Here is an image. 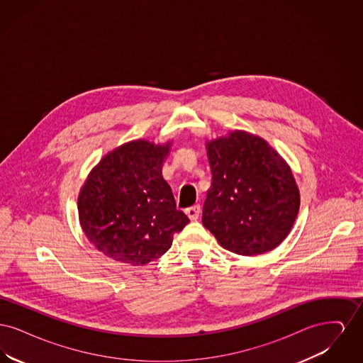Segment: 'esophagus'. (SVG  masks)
Instances as JSON below:
<instances>
[{
	"label": "esophagus",
	"mask_w": 363,
	"mask_h": 363,
	"mask_svg": "<svg viewBox=\"0 0 363 363\" xmlns=\"http://www.w3.org/2000/svg\"><path fill=\"white\" fill-rule=\"evenodd\" d=\"M186 215L189 216L190 220H197L199 219V216H200V212H201V208L199 204H196V206H191V207L186 208Z\"/></svg>",
	"instance_id": "esophagus-1"
}]
</instances>
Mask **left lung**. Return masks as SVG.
Masks as SVG:
<instances>
[{
	"label": "left lung",
	"instance_id": "8db88e82",
	"mask_svg": "<svg viewBox=\"0 0 363 363\" xmlns=\"http://www.w3.org/2000/svg\"><path fill=\"white\" fill-rule=\"evenodd\" d=\"M212 184L203 225L233 253L275 249L294 225L299 191L289 164L262 138L246 132L208 143Z\"/></svg>",
	"mask_w": 363,
	"mask_h": 363
}]
</instances>
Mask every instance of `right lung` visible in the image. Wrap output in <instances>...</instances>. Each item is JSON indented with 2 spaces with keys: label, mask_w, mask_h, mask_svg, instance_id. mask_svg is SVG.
<instances>
[{
  "label": "right lung",
  "mask_w": 363,
  "mask_h": 363,
  "mask_svg": "<svg viewBox=\"0 0 363 363\" xmlns=\"http://www.w3.org/2000/svg\"><path fill=\"white\" fill-rule=\"evenodd\" d=\"M170 144L138 140L107 154L79 196L80 225L107 257L144 265L164 255L189 223L162 175Z\"/></svg>",
  "instance_id": "right-lung-1"
}]
</instances>
